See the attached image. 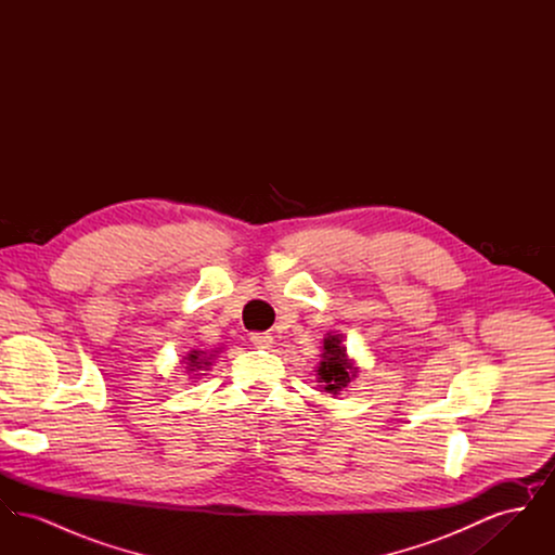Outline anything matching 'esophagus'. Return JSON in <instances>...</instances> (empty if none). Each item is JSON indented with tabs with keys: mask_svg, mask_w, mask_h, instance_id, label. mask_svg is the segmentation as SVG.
Returning <instances> with one entry per match:
<instances>
[{
	"mask_svg": "<svg viewBox=\"0 0 555 555\" xmlns=\"http://www.w3.org/2000/svg\"><path fill=\"white\" fill-rule=\"evenodd\" d=\"M249 341L256 345V347H270L272 345V337H270V333H251Z\"/></svg>",
	"mask_w": 555,
	"mask_h": 555,
	"instance_id": "obj_1",
	"label": "esophagus"
}]
</instances>
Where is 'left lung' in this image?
Returning <instances> with one entry per match:
<instances>
[{
    "label": "left lung",
    "instance_id": "left-lung-1",
    "mask_svg": "<svg viewBox=\"0 0 555 555\" xmlns=\"http://www.w3.org/2000/svg\"><path fill=\"white\" fill-rule=\"evenodd\" d=\"M356 366L347 360L345 347L337 335L324 339L322 362L318 366V383H324V391L337 396L353 378Z\"/></svg>",
    "mask_w": 555,
    "mask_h": 555
}]
</instances>
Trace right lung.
Returning a JSON list of instances; mask_svg holds the SVG:
<instances>
[{"instance_id": "1", "label": "right lung", "mask_w": 555, "mask_h": 555, "mask_svg": "<svg viewBox=\"0 0 555 555\" xmlns=\"http://www.w3.org/2000/svg\"><path fill=\"white\" fill-rule=\"evenodd\" d=\"M202 353H197V351H193V353H189V366H191V370L193 369H202V364H210V362H202L204 358H199Z\"/></svg>"}]
</instances>
